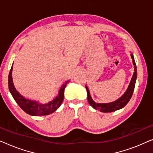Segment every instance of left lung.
Returning <instances> with one entry per match:
<instances>
[{"label":"left lung","instance_id":"left-lung-1","mask_svg":"<svg viewBox=\"0 0 153 153\" xmlns=\"http://www.w3.org/2000/svg\"><path fill=\"white\" fill-rule=\"evenodd\" d=\"M131 57L132 58V62L134 65V72L133 76L131 77V81L130 83H129L127 91H125V93L123 94L119 99L116 100V101L109 102V103H97V102H94L93 100L92 99L91 97L87 85H85V88H86L88 94V101L90 105H91L93 108H95V110H98L100 111L103 113L113 112L124 107V106L128 103L129 100H130L131 96H132L134 90L136 80H137V66H136L133 54L131 53Z\"/></svg>","mask_w":153,"mask_h":153}]
</instances>
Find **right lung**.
I'll return each mask as SVG.
<instances>
[{"instance_id":"add662e5","label":"right lung","mask_w":153,"mask_h":153,"mask_svg":"<svg viewBox=\"0 0 153 153\" xmlns=\"http://www.w3.org/2000/svg\"><path fill=\"white\" fill-rule=\"evenodd\" d=\"M12 68H13V65H12L9 76H8L9 91L18 105L26 114L33 116H47V115H49L55 112L60 107L64 99L65 88L67 84L70 83V80L65 81L61 85L59 91H58V95L52 101L48 102L47 104H41L37 101L27 99L16 91L14 85L13 81H12Z\"/></svg>"}]
</instances>
